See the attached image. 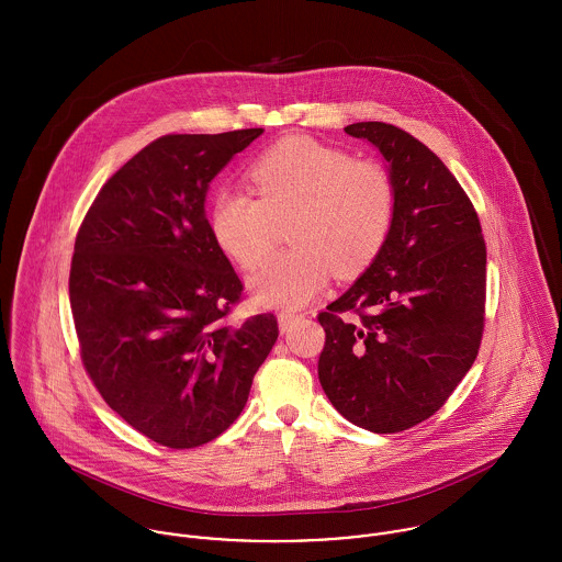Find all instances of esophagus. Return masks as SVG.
I'll return each mask as SVG.
<instances>
[{
	"mask_svg": "<svg viewBox=\"0 0 562 562\" xmlns=\"http://www.w3.org/2000/svg\"><path fill=\"white\" fill-rule=\"evenodd\" d=\"M299 318V314H294V312H290V310H283L281 314H279V326H281V330H285L288 326H290V322H294Z\"/></svg>",
	"mask_w": 562,
	"mask_h": 562,
	"instance_id": "obj_1",
	"label": "esophagus"
}]
</instances>
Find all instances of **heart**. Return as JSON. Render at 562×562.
<instances>
[{"instance_id": "heart-1", "label": "heart", "mask_w": 562, "mask_h": 562, "mask_svg": "<svg viewBox=\"0 0 562 562\" xmlns=\"http://www.w3.org/2000/svg\"><path fill=\"white\" fill-rule=\"evenodd\" d=\"M250 192L221 188L210 207L216 244L255 268L283 238L292 246L270 257L250 279L268 303L299 307L328 283L361 274L381 255L396 218V183L374 160L314 138L292 136L268 147L248 168Z\"/></svg>"}]
</instances>
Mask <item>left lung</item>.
I'll list each match as a JSON object with an SVG mask.
<instances>
[{"label": "left lung", "mask_w": 562, "mask_h": 562, "mask_svg": "<svg viewBox=\"0 0 562 562\" xmlns=\"http://www.w3.org/2000/svg\"><path fill=\"white\" fill-rule=\"evenodd\" d=\"M344 130L387 160L396 218L381 255L318 314V376L348 422L390 435L435 415L476 361L486 246L470 196L424 143L379 121Z\"/></svg>", "instance_id": "left-lung-1"}]
</instances>
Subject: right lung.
Returning <instances> with one entry per match:
<instances>
[{
  "mask_svg": "<svg viewBox=\"0 0 562 562\" xmlns=\"http://www.w3.org/2000/svg\"><path fill=\"white\" fill-rule=\"evenodd\" d=\"M261 132L154 140L103 183L76 238L69 299L86 374L166 448L225 432L279 337L274 314L229 322L244 285L205 218L210 181Z\"/></svg>",
  "mask_w": 562,
  "mask_h": 562,
  "instance_id": "1",
  "label": "right lung"
}]
</instances>
